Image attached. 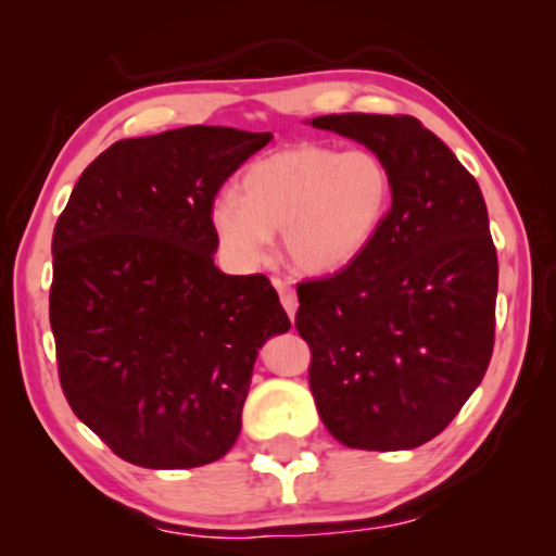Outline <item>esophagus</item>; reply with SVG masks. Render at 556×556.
<instances>
[{"label": "esophagus", "mask_w": 556, "mask_h": 556, "mask_svg": "<svg viewBox=\"0 0 556 556\" xmlns=\"http://www.w3.org/2000/svg\"><path fill=\"white\" fill-rule=\"evenodd\" d=\"M273 286H276V291L280 295V303H283V308H286V314L293 318L295 308H299V295H295L291 283H286V280H280V278H273Z\"/></svg>", "instance_id": "1"}]
</instances>
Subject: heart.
<instances>
[{
  "label": "heart",
  "instance_id": "1",
  "mask_svg": "<svg viewBox=\"0 0 556 556\" xmlns=\"http://www.w3.org/2000/svg\"><path fill=\"white\" fill-rule=\"evenodd\" d=\"M392 194V172L377 151L293 143L250 164L240 194H217L212 227L238 265L263 263L270 235L283 232L293 268L321 276L346 268L371 245Z\"/></svg>",
  "mask_w": 556,
  "mask_h": 556
}]
</instances>
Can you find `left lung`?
Masks as SVG:
<instances>
[{
	"label": "left lung",
	"instance_id": "8db88e82",
	"mask_svg": "<svg viewBox=\"0 0 556 556\" xmlns=\"http://www.w3.org/2000/svg\"><path fill=\"white\" fill-rule=\"evenodd\" d=\"M311 126L377 151L394 179L371 245L299 288L295 329L333 438L409 451L440 435L489 369L498 257L481 187L413 116L341 113Z\"/></svg>",
	"mask_w": 556,
	"mask_h": 556
}]
</instances>
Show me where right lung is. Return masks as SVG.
Here are the masks:
<instances>
[{"mask_svg":"<svg viewBox=\"0 0 556 556\" xmlns=\"http://www.w3.org/2000/svg\"><path fill=\"white\" fill-rule=\"evenodd\" d=\"M268 141L227 126L116 141L58 217L60 387L78 420L134 466L223 458L240 435L257 349L291 329L268 278L215 268L212 204Z\"/></svg>","mask_w":556,"mask_h":556,"instance_id":"right-lung-1","label":"right lung"}]
</instances>
